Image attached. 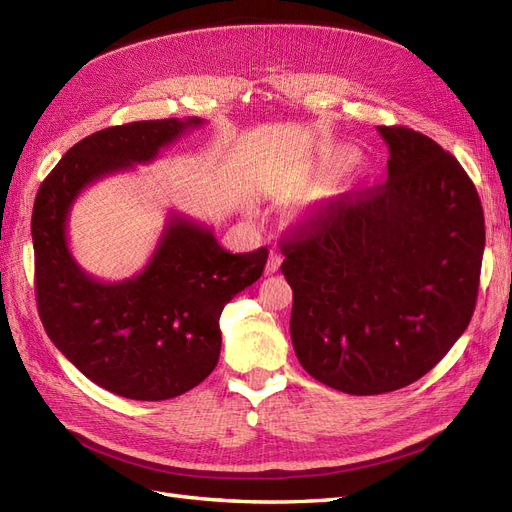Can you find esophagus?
<instances>
[{
  "label": "esophagus",
  "mask_w": 512,
  "mask_h": 512,
  "mask_svg": "<svg viewBox=\"0 0 512 512\" xmlns=\"http://www.w3.org/2000/svg\"><path fill=\"white\" fill-rule=\"evenodd\" d=\"M282 265V254L277 250H271L269 254V262H267V273H275Z\"/></svg>",
  "instance_id": "34e87169"
}]
</instances>
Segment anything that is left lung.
<instances>
[{
    "mask_svg": "<svg viewBox=\"0 0 512 512\" xmlns=\"http://www.w3.org/2000/svg\"><path fill=\"white\" fill-rule=\"evenodd\" d=\"M378 132L386 181L327 200L280 243L297 359L348 395L404 389L444 359L474 314L485 250L461 164L421 132Z\"/></svg>",
    "mask_w": 512,
    "mask_h": 512,
    "instance_id": "left-lung-1",
    "label": "left lung"
}]
</instances>
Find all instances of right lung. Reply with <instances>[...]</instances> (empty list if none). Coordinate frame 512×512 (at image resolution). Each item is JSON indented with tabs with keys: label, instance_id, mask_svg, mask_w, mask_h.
Masks as SVG:
<instances>
[{
	"label": "right lung",
	"instance_id": "add662e5",
	"mask_svg": "<svg viewBox=\"0 0 512 512\" xmlns=\"http://www.w3.org/2000/svg\"><path fill=\"white\" fill-rule=\"evenodd\" d=\"M200 123L198 117L134 121L91 134L57 162L34 203L44 331L83 376L128 399H173L211 374L222 348V309L262 275L269 250L230 254L211 228L173 213L147 267L104 284L72 258L68 213L87 185L151 162Z\"/></svg>",
	"mask_w": 512,
	"mask_h": 512
}]
</instances>
